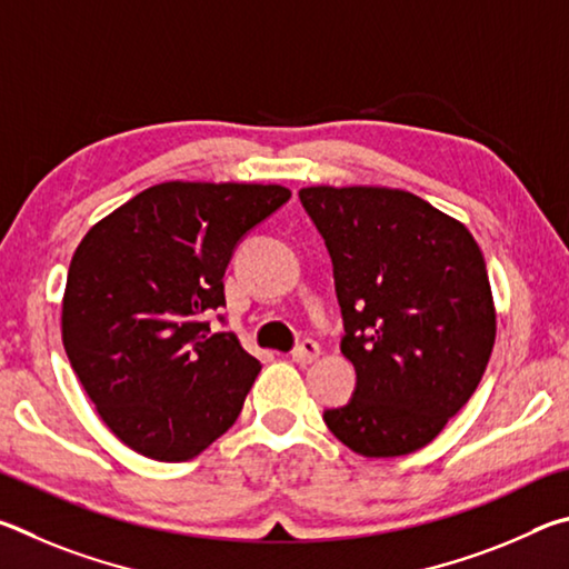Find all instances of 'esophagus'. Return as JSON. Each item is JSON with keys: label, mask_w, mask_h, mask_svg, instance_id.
<instances>
[{"label": "esophagus", "mask_w": 569, "mask_h": 569, "mask_svg": "<svg viewBox=\"0 0 569 569\" xmlns=\"http://www.w3.org/2000/svg\"><path fill=\"white\" fill-rule=\"evenodd\" d=\"M319 353H321L319 343L311 341V339H306V341L298 343L296 349L291 351V359H293L296 363H311V361L319 359Z\"/></svg>", "instance_id": "1"}]
</instances>
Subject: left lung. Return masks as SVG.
I'll use <instances>...</instances> for the list:
<instances>
[{
	"label": "left lung",
	"instance_id": "obj_1",
	"mask_svg": "<svg viewBox=\"0 0 569 569\" xmlns=\"http://www.w3.org/2000/svg\"><path fill=\"white\" fill-rule=\"evenodd\" d=\"M333 263L353 363L331 435L361 457L427 447L479 387L497 316L485 258L459 220L407 190L316 186L298 192Z\"/></svg>",
	"mask_w": 569,
	"mask_h": 569
}]
</instances>
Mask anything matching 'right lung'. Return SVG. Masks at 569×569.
<instances>
[{"label":"right lung","instance_id":"1","mask_svg":"<svg viewBox=\"0 0 569 569\" xmlns=\"http://www.w3.org/2000/svg\"><path fill=\"white\" fill-rule=\"evenodd\" d=\"M288 198L281 186L160 182L77 246L62 301L67 359L138 455L188 461L236 423L261 361L236 333H210L206 316L226 306L236 246Z\"/></svg>","mask_w":569,"mask_h":569}]
</instances>
